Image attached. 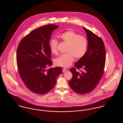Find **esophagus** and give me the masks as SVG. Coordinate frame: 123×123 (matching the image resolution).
Segmentation results:
<instances>
[{
    "label": "esophagus",
    "mask_w": 123,
    "mask_h": 123,
    "mask_svg": "<svg viewBox=\"0 0 123 123\" xmlns=\"http://www.w3.org/2000/svg\"><path fill=\"white\" fill-rule=\"evenodd\" d=\"M67 70L65 69V68H63V70H62V71H63V72H64L65 71H66Z\"/></svg>",
    "instance_id": "1"
}]
</instances>
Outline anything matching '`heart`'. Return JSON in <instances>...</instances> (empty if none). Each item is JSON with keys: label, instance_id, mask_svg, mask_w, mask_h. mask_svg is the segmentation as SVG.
<instances>
[{"label": "heart", "instance_id": "1", "mask_svg": "<svg viewBox=\"0 0 123 123\" xmlns=\"http://www.w3.org/2000/svg\"><path fill=\"white\" fill-rule=\"evenodd\" d=\"M60 39L68 44L66 52L60 55L55 60V64L58 66L68 67L74 60V57L80 59L82 58L87 50L88 40L86 37L80 35L73 31H67L59 36ZM58 42L52 39L49 42L51 53L56 54L58 53Z\"/></svg>", "mask_w": 123, "mask_h": 123}]
</instances>
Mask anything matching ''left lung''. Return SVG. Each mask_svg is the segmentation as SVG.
Here are the masks:
<instances>
[{
    "instance_id": "left-lung-1",
    "label": "left lung",
    "mask_w": 123,
    "mask_h": 123,
    "mask_svg": "<svg viewBox=\"0 0 123 123\" xmlns=\"http://www.w3.org/2000/svg\"><path fill=\"white\" fill-rule=\"evenodd\" d=\"M87 36L88 47L84 56L70 70L72 77L69 82L71 88L78 94H86L92 91L99 83L104 73L105 51L102 40L83 27ZM82 68L79 73L75 68Z\"/></svg>"
}]
</instances>
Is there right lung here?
<instances>
[{"label": "right lung", "mask_w": 123, "mask_h": 123, "mask_svg": "<svg viewBox=\"0 0 123 123\" xmlns=\"http://www.w3.org/2000/svg\"><path fill=\"white\" fill-rule=\"evenodd\" d=\"M59 26L50 24L31 31L20 42L17 61L19 75L26 86L35 94H46L55 86L61 67L51 68L49 41Z\"/></svg>", "instance_id": "add662e5"}]
</instances>
